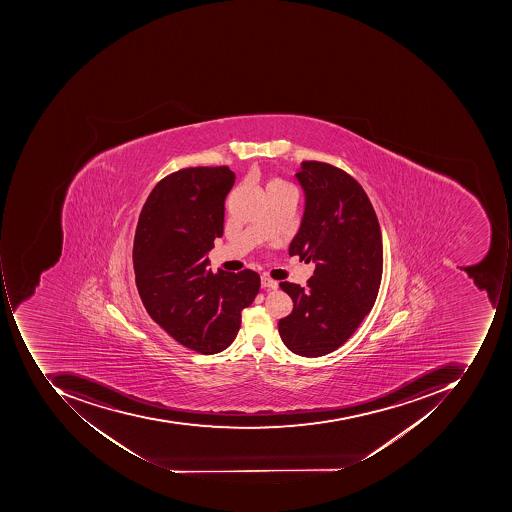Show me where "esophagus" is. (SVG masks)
Wrapping results in <instances>:
<instances>
[{
    "mask_svg": "<svg viewBox=\"0 0 512 512\" xmlns=\"http://www.w3.org/2000/svg\"><path fill=\"white\" fill-rule=\"evenodd\" d=\"M261 288L277 289L278 281L272 280V278H269L268 275H263V277H261Z\"/></svg>",
    "mask_w": 512,
    "mask_h": 512,
    "instance_id": "34e87169",
    "label": "esophagus"
}]
</instances>
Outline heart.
Masks as SVG:
<instances>
[{
  "instance_id": "obj_1",
  "label": "heart",
  "mask_w": 512,
  "mask_h": 512,
  "mask_svg": "<svg viewBox=\"0 0 512 512\" xmlns=\"http://www.w3.org/2000/svg\"><path fill=\"white\" fill-rule=\"evenodd\" d=\"M275 189H292L291 186H289L288 183H284V181L281 180H272L268 183V188H266V191H275Z\"/></svg>"
}]
</instances>
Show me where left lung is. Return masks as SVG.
<instances>
[{
    "label": "left lung",
    "mask_w": 512,
    "mask_h": 512,
    "mask_svg": "<svg viewBox=\"0 0 512 512\" xmlns=\"http://www.w3.org/2000/svg\"><path fill=\"white\" fill-rule=\"evenodd\" d=\"M295 180L304 209L289 255L317 268L308 288L280 283L294 309L278 321V332L294 354L321 357L340 348L371 312L383 274V244L371 201L351 175L303 161Z\"/></svg>",
    "instance_id": "1"
}]
</instances>
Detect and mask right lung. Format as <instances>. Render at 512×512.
<instances>
[{
	"label": "right lung",
	"mask_w": 512,
	"mask_h": 512,
	"mask_svg": "<svg viewBox=\"0 0 512 512\" xmlns=\"http://www.w3.org/2000/svg\"><path fill=\"white\" fill-rule=\"evenodd\" d=\"M234 181L226 166L174 172L147 197L135 231V283L147 314L200 354L231 345L241 311L260 289V277L249 269H209L208 252L223 235L224 200Z\"/></svg>",
	"instance_id": "add662e5"
}]
</instances>
